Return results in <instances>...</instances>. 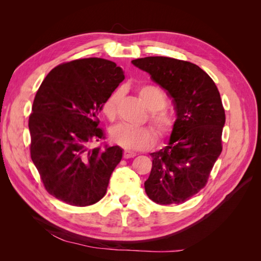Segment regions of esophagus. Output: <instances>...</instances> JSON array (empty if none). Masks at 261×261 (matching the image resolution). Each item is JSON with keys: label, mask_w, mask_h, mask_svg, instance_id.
Wrapping results in <instances>:
<instances>
[{"label": "esophagus", "mask_w": 261, "mask_h": 261, "mask_svg": "<svg viewBox=\"0 0 261 261\" xmlns=\"http://www.w3.org/2000/svg\"><path fill=\"white\" fill-rule=\"evenodd\" d=\"M137 156V153L134 152V151H130V150H124L123 152V157L125 159H129V158H134Z\"/></svg>", "instance_id": "esophagus-1"}]
</instances>
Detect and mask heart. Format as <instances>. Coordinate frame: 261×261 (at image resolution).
I'll return each instance as SVG.
<instances>
[{"label":"heart","mask_w":261,"mask_h":261,"mask_svg":"<svg viewBox=\"0 0 261 261\" xmlns=\"http://www.w3.org/2000/svg\"><path fill=\"white\" fill-rule=\"evenodd\" d=\"M122 96L120 88L114 90L104 99L101 105L102 113L110 121H113L118 113V105ZM139 96L150 111L149 121L154 132L159 138H166L173 129V121L164 109L167 104V97L159 87L153 85L142 86L139 90ZM111 141L129 150H141L151 146L154 137L147 127H138L126 124H118L110 130Z\"/></svg>","instance_id":"heart-1"}]
</instances>
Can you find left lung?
I'll return each instance as SVG.
<instances>
[{
    "label": "left lung",
    "mask_w": 261,
    "mask_h": 261,
    "mask_svg": "<svg viewBox=\"0 0 261 261\" xmlns=\"http://www.w3.org/2000/svg\"><path fill=\"white\" fill-rule=\"evenodd\" d=\"M173 98L176 120L167 142L150 153L152 168L145 181L148 197L157 204L186 202L206 184L222 151L225 113L218 87L197 65L169 57L131 62Z\"/></svg>",
    "instance_id": "obj_1"
}]
</instances>
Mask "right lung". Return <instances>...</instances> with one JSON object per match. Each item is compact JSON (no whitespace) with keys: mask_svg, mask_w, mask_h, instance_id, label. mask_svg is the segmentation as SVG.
<instances>
[{"mask_svg":"<svg viewBox=\"0 0 261 261\" xmlns=\"http://www.w3.org/2000/svg\"><path fill=\"white\" fill-rule=\"evenodd\" d=\"M123 80L115 63L85 58L55 67L39 87L29 118L31 159L47 192L60 201L87 206L107 193L123 150L87 145L103 138L101 105Z\"/></svg>","mask_w":261,"mask_h":261,"instance_id":"obj_1","label":"right lung"}]
</instances>
